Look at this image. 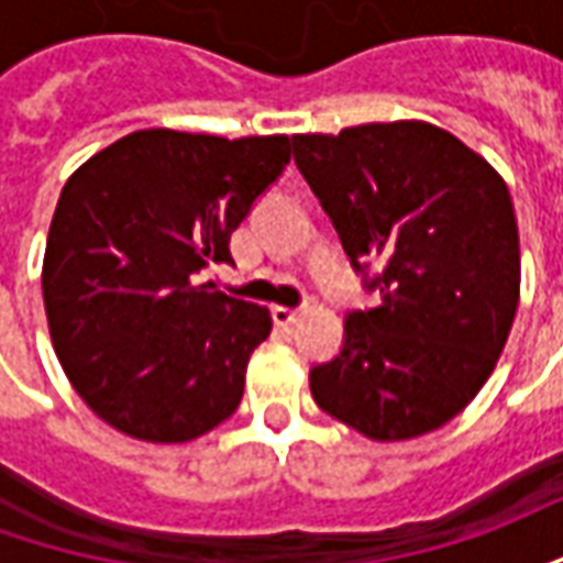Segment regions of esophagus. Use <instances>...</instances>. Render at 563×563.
Segmentation results:
<instances>
[{"instance_id":"1","label":"esophagus","mask_w":563,"mask_h":563,"mask_svg":"<svg viewBox=\"0 0 563 563\" xmlns=\"http://www.w3.org/2000/svg\"><path fill=\"white\" fill-rule=\"evenodd\" d=\"M301 310H292V307H271V319L280 325V329H289L292 322H298Z\"/></svg>"}]
</instances>
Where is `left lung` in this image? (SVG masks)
Returning <instances> with one entry per match:
<instances>
[{"mask_svg":"<svg viewBox=\"0 0 563 563\" xmlns=\"http://www.w3.org/2000/svg\"><path fill=\"white\" fill-rule=\"evenodd\" d=\"M292 156L379 307L350 310L343 346L310 367L319 410L371 440L459 416L492 377L519 307L507 184L431 123L292 135Z\"/></svg>","mask_w":563,"mask_h":563,"instance_id":"8db88e82","label":"left lung"}]
</instances>
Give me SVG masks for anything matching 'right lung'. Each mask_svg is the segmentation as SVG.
<instances>
[{"label":"right lung","mask_w":563,"mask_h":563,"mask_svg":"<svg viewBox=\"0 0 563 563\" xmlns=\"http://www.w3.org/2000/svg\"><path fill=\"white\" fill-rule=\"evenodd\" d=\"M289 165V139L144 129L68 177L44 250L42 292L66 377L117 431L186 443L244 398L265 307L198 283Z\"/></svg>","instance_id":"right-lung-1"}]
</instances>
